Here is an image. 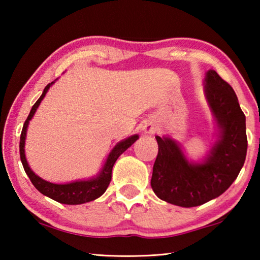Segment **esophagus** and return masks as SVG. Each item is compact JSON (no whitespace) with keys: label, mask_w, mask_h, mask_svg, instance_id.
I'll return each mask as SVG.
<instances>
[{"label":"esophagus","mask_w":260,"mask_h":260,"mask_svg":"<svg viewBox=\"0 0 260 260\" xmlns=\"http://www.w3.org/2000/svg\"><path fill=\"white\" fill-rule=\"evenodd\" d=\"M143 131H144V133H147V134H152L153 132H155V127H153L152 122H150V121L144 122Z\"/></svg>","instance_id":"34e87169"}]
</instances>
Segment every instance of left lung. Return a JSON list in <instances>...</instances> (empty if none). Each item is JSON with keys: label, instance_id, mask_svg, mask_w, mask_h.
<instances>
[{"label": "left lung", "instance_id": "left-lung-1", "mask_svg": "<svg viewBox=\"0 0 260 260\" xmlns=\"http://www.w3.org/2000/svg\"><path fill=\"white\" fill-rule=\"evenodd\" d=\"M205 85L221 135L204 164H190L174 141L156 136L151 188L160 200L183 208L202 205L225 192L239 175L248 148L245 116L234 89L213 70L206 73Z\"/></svg>", "mask_w": 260, "mask_h": 260}]
</instances>
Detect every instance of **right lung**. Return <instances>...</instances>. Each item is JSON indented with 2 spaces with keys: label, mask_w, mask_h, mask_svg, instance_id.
<instances>
[{
  "label": "right lung",
  "mask_w": 260,
  "mask_h": 260,
  "mask_svg": "<svg viewBox=\"0 0 260 260\" xmlns=\"http://www.w3.org/2000/svg\"><path fill=\"white\" fill-rule=\"evenodd\" d=\"M51 83H48L45 89H43V93L40 96V99L35 102V104L32 107V110H30V112L28 114L27 119H26L24 122L23 131H21V134H20V142H19V153H20L21 164H23L25 172L28 175L30 182H32L33 186L41 193H43V195L50 197L51 200L58 202V203H61V204L74 205V204L87 203V202L99 199V197L101 195H103L104 191L107 190V188L110 184V181H111L112 167L114 165V162H116L118 157H119L127 148H129L132 144L139 139V136L138 135L131 136V138L122 141L120 143H118L117 146L113 148V150L110 152L107 161H105V165L103 167L102 172H101V174L98 178L88 180V181H77V182L67 183V184H55V183L45 181L43 179L39 178L38 175L29 169L27 161H26L24 144H25L26 129H27L28 121L32 119V117L34 116L35 111H37L39 104L41 103L42 99L45 98V95L48 91V89H49V87L51 86Z\"/></svg>",
  "instance_id": "add662e5"
}]
</instances>
